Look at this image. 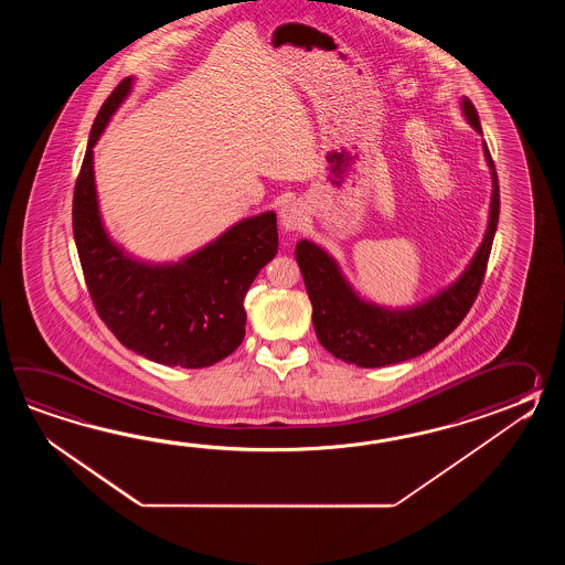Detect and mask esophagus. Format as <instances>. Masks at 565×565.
<instances>
[{
  "label": "esophagus",
  "mask_w": 565,
  "mask_h": 565,
  "mask_svg": "<svg viewBox=\"0 0 565 565\" xmlns=\"http://www.w3.org/2000/svg\"><path fill=\"white\" fill-rule=\"evenodd\" d=\"M305 222V212L297 202L292 204L282 205L280 210V224L285 230H300Z\"/></svg>",
  "instance_id": "esophagus-1"
}]
</instances>
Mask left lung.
Instances as JSON below:
<instances>
[{"label": "left lung", "instance_id": "left-lung-1", "mask_svg": "<svg viewBox=\"0 0 565 565\" xmlns=\"http://www.w3.org/2000/svg\"><path fill=\"white\" fill-rule=\"evenodd\" d=\"M462 110L470 125L482 132L469 98H462ZM484 157L492 173L491 217L484 241L462 277L418 307L387 311L363 302L341 277L331 256L309 241L297 244V263L312 305V327L329 353L358 367H384L436 348L467 317L484 280L501 207L499 180L487 143Z\"/></svg>", "mask_w": 565, "mask_h": 565}]
</instances>
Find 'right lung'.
Segmentation results:
<instances>
[{
  "mask_svg": "<svg viewBox=\"0 0 565 565\" xmlns=\"http://www.w3.org/2000/svg\"><path fill=\"white\" fill-rule=\"evenodd\" d=\"M131 81H120L98 110L74 185V242L86 288L125 348L169 367H207L244 339V295L277 254V216L248 217L178 265H141L108 241L96 205L93 147Z\"/></svg>",
  "mask_w": 565,
  "mask_h": 565,
  "instance_id": "1",
  "label": "right lung"
}]
</instances>
